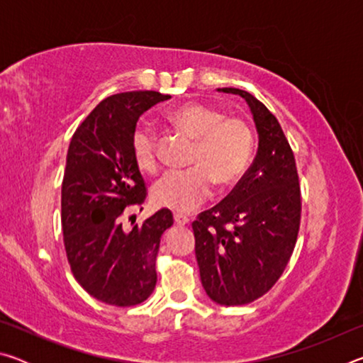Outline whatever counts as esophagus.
I'll return each mask as SVG.
<instances>
[{
  "instance_id": "obj_1",
  "label": "esophagus",
  "mask_w": 363,
  "mask_h": 363,
  "mask_svg": "<svg viewBox=\"0 0 363 363\" xmlns=\"http://www.w3.org/2000/svg\"><path fill=\"white\" fill-rule=\"evenodd\" d=\"M174 223H176L177 225H187V224H189V218L186 216V214L176 213V214H174Z\"/></svg>"
}]
</instances>
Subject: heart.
I'll list each match as a JSON object with an SVG mask.
<instances>
[{"mask_svg":"<svg viewBox=\"0 0 363 363\" xmlns=\"http://www.w3.org/2000/svg\"><path fill=\"white\" fill-rule=\"evenodd\" d=\"M168 120L177 131L195 140L190 169L167 171L152 186L155 205L187 213L211 195L213 184L227 189L240 181L255 150L253 131L237 116L205 104H186L169 112ZM133 155L138 168L153 173L158 168V136L147 123L133 133Z\"/></svg>","mask_w":363,"mask_h":363,"instance_id":"heart-1","label":"heart"}]
</instances>
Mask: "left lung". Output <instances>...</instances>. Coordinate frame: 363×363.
<instances>
[{
  "instance_id": "1",
  "label": "left lung",
  "mask_w": 363,
  "mask_h": 363,
  "mask_svg": "<svg viewBox=\"0 0 363 363\" xmlns=\"http://www.w3.org/2000/svg\"><path fill=\"white\" fill-rule=\"evenodd\" d=\"M251 108L259 145L232 192L192 223L195 256L214 303L243 306L266 294L284 274L301 223L299 177L279 120L253 94L237 88Z\"/></svg>"
}]
</instances>
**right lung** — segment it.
Returning a JSON list of instances; mask_svg holds the SVG:
<instances>
[{
	"instance_id": "add662e5",
	"label": "right lung",
	"mask_w": 363,
	"mask_h": 363,
	"mask_svg": "<svg viewBox=\"0 0 363 363\" xmlns=\"http://www.w3.org/2000/svg\"><path fill=\"white\" fill-rule=\"evenodd\" d=\"M169 97L157 91L107 97L78 126L67 152L60 200L67 259L78 284L106 304L144 303L157 284L160 238L173 214L163 208L130 232L123 218L147 196L133 155L136 123Z\"/></svg>"
}]
</instances>
